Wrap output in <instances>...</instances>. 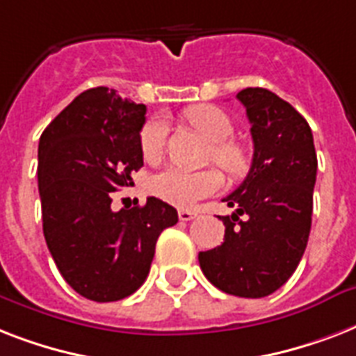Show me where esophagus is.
Segmentation results:
<instances>
[{"instance_id": "1", "label": "esophagus", "mask_w": 356, "mask_h": 356, "mask_svg": "<svg viewBox=\"0 0 356 356\" xmlns=\"http://www.w3.org/2000/svg\"><path fill=\"white\" fill-rule=\"evenodd\" d=\"M197 216V212L195 211H188V209H179V220L181 222H190V220H194Z\"/></svg>"}]
</instances>
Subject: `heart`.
Listing matches in <instances>:
<instances>
[{
	"label": "heart",
	"instance_id": "obj_1",
	"mask_svg": "<svg viewBox=\"0 0 356 356\" xmlns=\"http://www.w3.org/2000/svg\"><path fill=\"white\" fill-rule=\"evenodd\" d=\"M184 120L195 131H200L207 140L212 142L211 161H214L223 172L238 177L245 172L248 159L238 144L231 142L233 136V122L222 108L214 105H195L184 113ZM168 125L164 120L153 118L145 122L140 131V151L145 162L156 164L164 155ZM223 175L211 168L205 172H184L179 168H168L153 177L151 192L159 200L166 201L179 209L194 207L197 201L216 194L222 188Z\"/></svg>",
	"mask_w": 356,
	"mask_h": 356
}]
</instances>
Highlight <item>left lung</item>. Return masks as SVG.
<instances>
[{"instance_id":"8db88e82","label":"left lung","mask_w":356,"mask_h":356,"mask_svg":"<svg viewBox=\"0 0 356 356\" xmlns=\"http://www.w3.org/2000/svg\"><path fill=\"white\" fill-rule=\"evenodd\" d=\"M236 97L251 123L253 162L223 200L236 209L220 216L223 243L201 251L200 266L222 292L257 299L279 290L303 257L318 159L309 123L290 103L266 88H245Z\"/></svg>"}]
</instances>
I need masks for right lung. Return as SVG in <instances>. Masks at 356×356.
<instances>
[{"label": "right lung", "instance_id": "obj_1", "mask_svg": "<svg viewBox=\"0 0 356 356\" xmlns=\"http://www.w3.org/2000/svg\"><path fill=\"white\" fill-rule=\"evenodd\" d=\"M145 105L97 86L75 97L42 133L38 190L42 227L60 275L83 298L108 303L134 293L149 273L155 243L177 223L156 197L111 209V194L133 186L144 166Z\"/></svg>", "mask_w": 356, "mask_h": 356}]
</instances>
